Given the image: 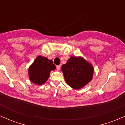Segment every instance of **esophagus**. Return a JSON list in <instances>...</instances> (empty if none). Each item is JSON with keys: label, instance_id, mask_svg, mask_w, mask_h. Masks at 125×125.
I'll return each mask as SVG.
<instances>
[{"label": "esophagus", "instance_id": "1", "mask_svg": "<svg viewBox=\"0 0 125 125\" xmlns=\"http://www.w3.org/2000/svg\"><path fill=\"white\" fill-rule=\"evenodd\" d=\"M56 69H57V71L60 70V65H57V66H56Z\"/></svg>", "mask_w": 125, "mask_h": 125}]
</instances>
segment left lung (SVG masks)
Instances as JSON below:
<instances>
[{"label":"left lung","mask_w":125,"mask_h":125,"mask_svg":"<svg viewBox=\"0 0 125 125\" xmlns=\"http://www.w3.org/2000/svg\"><path fill=\"white\" fill-rule=\"evenodd\" d=\"M94 67L91 63L81 56H71L62 71L66 83L74 89L83 88L93 79Z\"/></svg>","instance_id":"obj_1"}]
</instances>
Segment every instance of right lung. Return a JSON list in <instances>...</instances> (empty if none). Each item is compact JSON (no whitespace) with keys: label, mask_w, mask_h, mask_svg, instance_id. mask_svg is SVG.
Masks as SVG:
<instances>
[{"label":"right lung","mask_w":125,"mask_h":125,"mask_svg":"<svg viewBox=\"0 0 125 125\" xmlns=\"http://www.w3.org/2000/svg\"><path fill=\"white\" fill-rule=\"evenodd\" d=\"M55 70V66L51 60L46 57H37L28 68L30 81L37 85L45 83L50 77L51 71Z\"/></svg>","instance_id":"obj_1"}]
</instances>
